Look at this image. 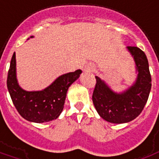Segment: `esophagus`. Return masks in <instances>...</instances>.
<instances>
[{
	"label": "esophagus",
	"instance_id": "1",
	"mask_svg": "<svg viewBox=\"0 0 159 159\" xmlns=\"http://www.w3.org/2000/svg\"><path fill=\"white\" fill-rule=\"evenodd\" d=\"M94 69H95V67L93 65H87L85 66L84 68V72H87V73H91V72H93Z\"/></svg>",
	"mask_w": 159,
	"mask_h": 159
}]
</instances>
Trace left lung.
Instances as JSON below:
<instances>
[{
	"mask_svg": "<svg viewBox=\"0 0 159 159\" xmlns=\"http://www.w3.org/2000/svg\"><path fill=\"white\" fill-rule=\"evenodd\" d=\"M134 57L138 75L135 83L126 91L117 94L96 76L92 101L97 113L107 122L123 124L135 119L148 102L152 87L151 74L147 56L136 46H128Z\"/></svg>",
	"mask_w": 159,
	"mask_h": 159,
	"instance_id": "1",
	"label": "left lung"
}]
</instances>
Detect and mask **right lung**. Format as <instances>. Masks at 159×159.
Instances as JSON below:
<instances>
[{"mask_svg": "<svg viewBox=\"0 0 159 159\" xmlns=\"http://www.w3.org/2000/svg\"><path fill=\"white\" fill-rule=\"evenodd\" d=\"M81 72L79 69L62 75L43 91H26L17 81L14 52L8 70L7 89L16 109L24 119L34 123L48 122L57 119L62 113L68 87L80 77Z\"/></svg>", "mask_w": 159, "mask_h": 159, "instance_id": "add662e5", "label": "right lung"}]
</instances>
